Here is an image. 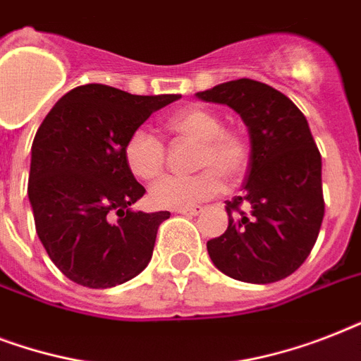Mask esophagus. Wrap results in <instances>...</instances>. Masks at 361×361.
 <instances>
[{
  "label": "esophagus",
  "mask_w": 361,
  "mask_h": 361,
  "mask_svg": "<svg viewBox=\"0 0 361 361\" xmlns=\"http://www.w3.org/2000/svg\"><path fill=\"white\" fill-rule=\"evenodd\" d=\"M180 215H187V217H192V215L200 214V208H180L176 209Z\"/></svg>",
  "instance_id": "1"
}]
</instances>
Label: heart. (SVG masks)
<instances>
[{
	"instance_id": "heart-1",
	"label": "heart",
	"mask_w": 361,
	"mask_h": 361,
	"mask_svg": "<svg viewBox=\"0 0 361 361\" xmlns=\"http://www.w3.org/2000/svg\"><path fill=\"white\" fill-rule=\"evenodd\" d=\"M166 129L181 140L195 142V176H166L149 189V200L157 208L180 209L217 197L223 180L232 183L243 178L251 161V142L241 130L223 129L219 116L202 106L180 110L169 118ZM123 157L130 174L152 181L163 174L166 149L157 136L136 129L125 140Z\"/></svg>"
}]
</instances>
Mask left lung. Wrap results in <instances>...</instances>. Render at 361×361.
<instances>
[{
    "mask_svg": "<svg viewBox=\"0 0 361 361\" xmlns=\"http://www.w3.org/2000/svg\"><path fill=\"white\" fill-rule=\"evenodd\" d=\"M197 97L236 110L251 136L245 183L226 200L228 228L208 241L209 258L243 283L285 279L305 262L324 217L322 159L307 120L286 95L249 78Z\"/></svg>",
    "mask_w": 361,
    "mask_h": 361,
    "instance_id": "1",
    "label": "left lung"
}]
</instances>
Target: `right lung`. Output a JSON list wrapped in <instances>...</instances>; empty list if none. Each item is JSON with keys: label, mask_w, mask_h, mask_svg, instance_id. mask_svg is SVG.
<instances>
[{"label": "right lung", "mask_w": 361, "mask_h": 361, "mask_svg": "<svg viewBox=\"0 0 361 361\" xmlns=\"http://www.w3.org/2000/svg\"><path fill=\"white\" fill-rule=\"evenodd\" d=\"M176 99L86 84L65 93L37 130L27 197L37 236L71 281L110 288L152 260L157 228L170 212L130 209L146 189L127 169L123 146Z\"/></svg>", "instance_id": "right-lung-1"}]
</instances>
